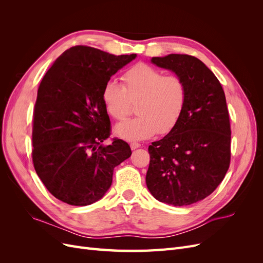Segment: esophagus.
Wrapping results in <instances>:
<instances>
[{
    "instance_id": "obj_1",
    "label": "esophagus",
    "mask_w": 263,
    "mask_h": 263,
    "mask_svg": "<svg viewBox=\"0 0 263 263\" xmlns=\"http://www.w3.org/2000/svg\"><path fill=\"white\" fill-rule=\"evenodd\" d=\"M141 145L140 144H138V142H132L130 144V148H132V150H135V149H137V148H139Z\"/></svg>"
}]
</instances>
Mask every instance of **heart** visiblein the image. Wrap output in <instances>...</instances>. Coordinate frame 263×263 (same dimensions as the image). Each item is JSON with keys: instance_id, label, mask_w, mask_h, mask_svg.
<instances>
[{"instance_id": "1", "label": "heart", "mask_w": 263, "mask_h": 263, "mask_svg": "<svg viewBox=\"0 0 263 263\" xmlns=\"http://www.w3.org/2000/svg\"><path fill=\"white\" fill-rule=\"evenodd\" d=\"M125 86L115 80L107 81L102 100L107 113L123 121L130 113V101L136 102V118L117 124L114 133L127 141H140L157 133H169L182 115L186 103V85L178 76H164L146 63L127 70Z\"/></svg>"}]
</instances>
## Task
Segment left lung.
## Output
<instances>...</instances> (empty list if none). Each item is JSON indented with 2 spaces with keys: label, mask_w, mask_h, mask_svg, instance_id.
<instances>
[{
  "label": "left lung",
  "mask_w": 263,
  "mask_h": 263,
  "mask_svg": "<svg viewBox=\"0 0 263 263\" xmlns=\"http://www.w3.org/2000/svg\"><path fill=\"white\" fill-rule=\"evenodd\" d=\"M151 63L170 70L186 85V103L176 126L148 148L149 192L159 202L185 206L214 192L229 168L230 124L224 90L193 55L170 53Z\"/></svg>",
  "instance_id": "left-lung-1"
}]
</instances>
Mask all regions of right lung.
<instances>
[{
    "label": "right lung",
    "instance_id": "add662e5",
    "mask_svg": "<svg viewBox=\"0 0 263 263\" xmlns=\"http://www.w3.org/2000/svg\"><path fill=\"white\" fill-rule=\"evenodd\" d=\"M136 57L76 46L45 74L34 110L31 156L38 177L58 200L74 206L101 200L112 185L115 166L130 157L122 139L102 145L110 129L102 91Z\"/></svg>",
    "mask_w": 263,
    "mask_h": 263
}]
</instances>
